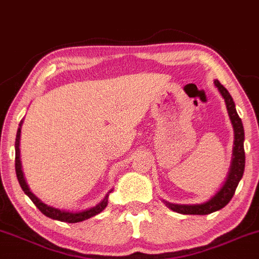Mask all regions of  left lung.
<instances>
[{"label": "left lung", "instance_id": "obj_1", "mask_svg": "<svg viewBox=\"0 0 259 259\" xmlns=\"http://www.w3.org/2000/svg\"><path fill=\"white\" fill-rule=\"evenodd\" d=\"M214 85L219 89L220 94L222 95L226 102L227 111H228L229 119L232 121L233 129H234V146H233V157L230 169L224 181L223 186L221 187L220 191L213 195L212 198L208 199L207 201L201 202V204H172V202L165 201L163 202L166 205L170 210L175 211L177 213L182 214H208L212 213L214 211H219L223 208L230 201V199L234 195L236 187H238L240 180L244 175L245 170V149H244V141H245V133L242 121L240 119L238 112H236L235 104L233 101V98L230 96L229 92L221 84L219 80H213Z\"/></svg>", "mask_w": 259, "mask_h": 259}]
</instances>
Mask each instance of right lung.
I'll list each match as a JSON object with an SVG mask.
<instances>
[{"label":"right lung","mask_w":259,"mask_h":259,"mask_svg":"<svg viewBox=\"0 0 259 259\" xmlns=\"http://www.w3.org/2000/svg\"><path fill=\"white\" fill-rule=\"evenodd\" d=\"M23 121L24 120L20 121L19 127H18V132H17V139H15V172H17L18 181H19V185L21 188H23L24 193L31 199V200H32V202L36 205L37 208H38V210L43 214H46L47 217H49V219L60 221V222H66V223L82 222V221L88 220V219H90V217H94L98 213L101 212V211L104 210L106 206H107L108 195H110V193L113 191V189H111V191L105 195V198L102 199V200L100 201L98 205L87 208V210L77 211V212H73V211L60 210V208L48 206V205L45 204L42 200H39V199L30 191L29 186H27L26 181H25L23 169H21V160H20L19 146H20V133H21V125H23Z\"/></svg>","instance_id":"obj_1"}]
</instances>
